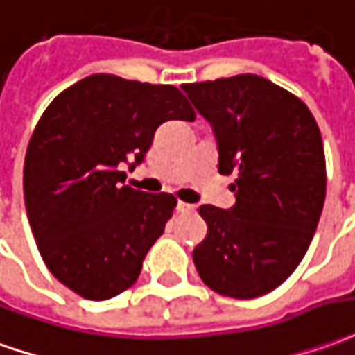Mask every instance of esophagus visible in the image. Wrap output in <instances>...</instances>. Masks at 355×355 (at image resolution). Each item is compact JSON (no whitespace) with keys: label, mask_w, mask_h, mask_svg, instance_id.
Masks as SVG:
<instances>
[{"label":"esophagus","mask_w":355,"mask_h":355,"mask_svg":"<svg viewBox=\"0 0 355 355\" xmlns=\"http://www.w3.org/2000/svg\"><path fill=\"white\" fill-rule=\"evenodd\" d=\"M177 209L180 213H190V211H194V205H192V203H186V202H178Z\"/></svg>","instance_id":"obj_1"}]
</instances>
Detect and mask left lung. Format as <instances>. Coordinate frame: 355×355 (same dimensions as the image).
I'll use <instances>...</instances> for the list:
<instances>
[{
  "label": "left lung",
  "instance_id": "left-lung-1",
  "mask_svg": "<svg viewBox=\"0 0 355 355\" xmlns=\"http://www.w3.org/2000/svg\"><path fill=\"white\" fill-rule=\"evenodd\" d=\"M213 128L219 173H236L230 209L202 205L207 236L196 248L202 281L223 296H263L306 255L323 211L327 173L311 111L257 74L182 84Z\"/></svg>",
  "mask_w": 355,
  "mask_h": 355
}]
</instances>
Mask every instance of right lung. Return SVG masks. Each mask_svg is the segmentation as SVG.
<instances>
[{
  "mask_svg": "<svg viewBox=\"0 0 355 355\" xmlns=\"http://www.w3.org/2000/svg\"><path fill=\"white\" fill-rule=\"evenodd\" d=\"M194 109L169 84L92 74L61 92L34 128L24 157V205L42 259L86 300L135 284L177 200L125 186L157 126Z\"/></svg>",
  "mask_w": 355,
  "mask_h": 355,
  "instance_id": "add662e5",
  "label": "right lung"
}]
</instances>
